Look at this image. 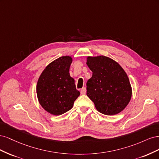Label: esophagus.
Instances as JSON below:
<instances>
[{"instance_id":"1","label":"esophagus","mask_w":159,"mask_h":159,"mask_svg":"<svg viewBox=\"0 0 159 159\" xmlns=\"http://www.w3.org/2000/svg\"><path fill=\"white\" fill-rule=\"evenodd\" d=\"M80 92H81V94L85 95L86 93V88H83L82 89L80 90Z\"/></svg>"}]
</instances>
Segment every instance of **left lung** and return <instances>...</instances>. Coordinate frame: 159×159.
<instances>
[{"label": "left lung", "instance_id": "8db88e82", "mask_svg": "<svg viewBox=\"0 0 159 159\" xmlns=\"http://www.w3.org/2000/svg\"><path fill=\"white\" fill-rule=\"evenodd\" d=\"M87 65L93 72L87 82V95L99 112L116 115L126 107L132 90L127 74L117 62L108 57H88Z\"/></svg>", "mask_w": 159, "mask_h": 159}]
</instances>
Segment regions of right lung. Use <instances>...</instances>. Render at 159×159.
<instances>
[{
  "mask_svg": "<svg viewBox=\"0 0 159 159\" xmlns=\"http://www.w3.org/2000/svg\"><path fill=\"white\" fill-rule=\"evenodd\" d=\"M72 58L62 56L53 61L42 71L36 85L38 101L46 111L60 115L73 107L80 95L70 75Z\"/></svg>",
  "mask_w": 159,
  "mask_h": 159,
  "instance_id": "obj_1",
  "label": "right lung"
}]
</instances>
